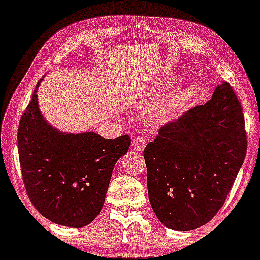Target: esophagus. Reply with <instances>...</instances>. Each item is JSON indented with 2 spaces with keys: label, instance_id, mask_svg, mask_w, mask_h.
Segmentation results:
<instances>
[{
  "label": "esophagus",
  "instance_id": "1",
  "mask_svg": "<svg viewBox=\"0 0 260 260\" xmlns=\"http://www.w3.org/2000/svg\"><path fill=\"white\" fill-rule=\"evenodd\" d=\"M147 143H148V137L137 136V137L134 138L133 142H131V147H133L134 150L143 151Z\"/></svg>",
  "mask_w": 260,
  "mask_h": 260
}]
</instances>
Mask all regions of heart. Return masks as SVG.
Segmentation results:
<instances>
[{"label":"heart","mask_w":260,"mask_h":260,"mask_svg":"<svg viewBox=\"0 0 260 260\" xmlns=\"http://www.w3.org/2000/svg\"><path fill=\"white\" fill-rule=\"evenodd\" d=\"M168 108L169 106H163V108L159 110V112H158V117H161V116H163V115H166L167 113V111H168Z\"/></svg>","instance_id":"b5f03b06"}]
</instances>
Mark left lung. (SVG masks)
Masks as SVG:
<instances>
[{"mask_svg":"<svg viewBox=\"0 0 260 260\" xmlns=\"http://www.w3.org/2000/svg\"><path fill=\"white\" fill-rule=\"evenodd\" d=\"M247 150L240 102L227 81L204 105L168 123L143 151L148 194L163 225L204 226L225 204Z\"/></svg>","mask_w":260,"mask_h":260,"instance_id":"obj_1","label":"left lung"}]
</instances>
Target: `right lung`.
<instances>
[{
  "mask_svg": "<svg viewBox=\"0 0 260 260\" xmlns=\"http://www.w3.org/2000/svg\"><path fill=\"white\" fill-rule=\"evenodd\" d=\"M35 87L17 129V149L27 195L37 211L58 225L84 227L104 205L113 167L130 147L129 135L62 134L45 122Z\"/></svg>",
  "mask_w": 260,
  "mask_h": 260,
  "instance_id": "right-lung-1",
  "label": "right lung"
}]
</instances>
